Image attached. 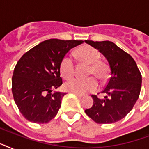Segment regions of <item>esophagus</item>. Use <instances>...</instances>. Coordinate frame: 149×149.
<instances>
[{
	"mask_svg": "<svg viewBox=\"0 0 149 149\" xmlns=\"http://www.w3.org/2000/svg\"><path fill=\"white\" fill-rule=\"evenodd\" d=\"M76 96H77L78 97H84V95L83 94H79V93H73Z\"/></svg>",
	"mask_w": 149,
	"mask_h": 149,
	"instance_id": "1",
	"label": "esophagus"
}]
</instances>
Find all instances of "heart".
I'll use <instances>...</instances> for the list:
<instances>
[{"instance_id":"obj_1","label":"heart","mask_w":149,"mask_h":149,"mask_svg":"<svg viewBox=\"0 0 149 149\" xmlns=\"http://www.w3.org/2000/svg\"><path fill=\"white\" fill-rule=\"evenodd\" d=\"M77 56L82 62L90 65L89 75H95L99 79H104L107 77V67L105 63L100 61V54L96 49L90 45H84L77 49ZM59 70L63 78H71L74 74V62L72 57L65 56L61 61ZM97 82L95 78L89 77L85 79L77 78L70 79L65 82L63 87L68 92L84 94L86 92L97 90Z\"/></svg>"}]
</instances>
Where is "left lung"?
<instances>
[{
    "label": "left lung",
    "instance_id": "1",
    "mask_svg": "<svg viewBox=\"0 0 149 149\" xmlns=\"http://www.w3.org/2000/svg\"><path fill=\"white\" fill-rule=\"evenodd\" d=\"M85 42L105 57L110 70V78L100 99L92 95L93 106L85 113L97 124H112L124 118L139 99L141 86V75L134 58L112 42Z\"/></svg>",
    "mask_w": 149,
    "mask_h": 149
}]
</instances>
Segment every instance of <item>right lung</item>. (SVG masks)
<instances>
[{"label": "right lung", "mask_w": 149, "mask_h": 149, "mask_svg": "<svg viewBox=\"0 0 149 149\" xmlns=\"http://www.w3.org/2000/svg\"><path fill=\"white\" fill-rule=\"evenodd\" d=\"M82 40L49 39L24 53L12 76L14 100L22 114L31 122L45 124L56 117L65 93L53 91L63 84L61 61Z\"/></svg>", "instance_id": "obj_1"}]
</instances>
